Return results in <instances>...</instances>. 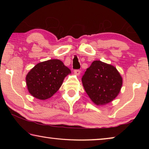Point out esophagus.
Masks as SVG:
<instances>
[{
    "mask_svg": "<svg viewBox=\"0 0 149 149\" xmlns=\"http://www.w3.org/2000/svg\"><path fill=\"white\" fill-rule=\"evenodd\" d=\"M74 74L76 75H79L81 74V71L79 70H74Z\"/></svg>",
    "mask_w": 149,
    "mask_h": 149,
    "instance_id": "obj_1",
    "label": "esophagus"
}]
</instances>
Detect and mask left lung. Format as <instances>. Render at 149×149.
Wrapping results in <instances>:
<instances>
[{
    "label": "left lung",
    "instance_id": "obj_1",
    "mask_svg": "<svg viewBox=\"0 0 149 149\" xmlns=\"http://www.w3.org/2000/svg\"><path fill=\"white\" fill-rule=\"evenodd\" d=\"M85 92L97 106L112 102L120 93L123 79L114 65L100 60L93 61L82 77Z\"/></svg>",
    "mask_w": 149,
    "mask_h": 149
}]
</instances>
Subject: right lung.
<instances>
[{
    "label": "right lung",
    "instance_id": "add662e5",
    "mask_svg": "<svg viewBox=\"0 0 149 149\" xmlns=\"http://www.w3.org/2000/svg\"><path fill=\"white\" fill-rule=\"evenodd\" d=\"M70 74V70L60 60L52 59L40 62L26 75L27 89L37 99H48L57 92L64 78Z\"/></svg>",
    "mask_w": 149,
    "mask_h": 149
}]
</instances>
